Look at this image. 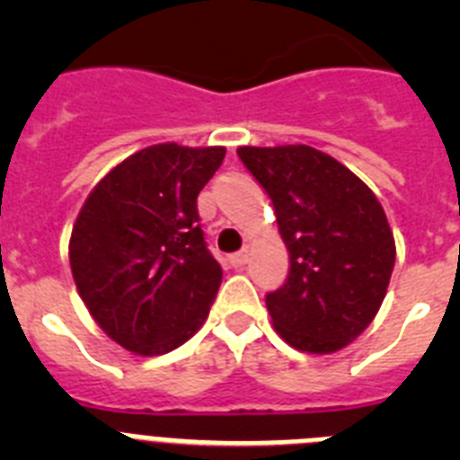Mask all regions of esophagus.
Listing matches in <instances>:
<instances>
[{
    "mask_svg": "<svg viewBox=\"0 0 460 460\" xmlns=\"http://www.w3.org/2000/svg\"><path fill=\"white\" fill-rule=\"evenodd\" d=\"M227 262H230L234 270H239V267H243L246 262H249V251H239V253H233L230 258H227Z\"/></svg>",
    "mask_w": 460,
    "mask_h": 460,
    "instance_id": "34e87169",
    "label": "esophagus"
}]
</instances>
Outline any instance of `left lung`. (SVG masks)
<instances>
[{
	"instance_id": "left-lung-1",
	"label": "left lung",
	"mask_w": 460,
	"mask_h": 460,
	"mask_svg": "<svg viewBox=\"0 0 460 460\" xmlns=\"http://www.w3.org/2000/svg\"><path fill=\"white\" fill-rule=\"evenodd\" d=\"M276 211L290 271L267 295L288 345L329 355L373 323L387 295L396 246L385 209L355 172L308 145L239 147Z\"/></svg>"
}]
</instances>
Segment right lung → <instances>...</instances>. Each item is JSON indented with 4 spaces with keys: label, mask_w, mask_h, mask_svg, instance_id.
Masks as SVG:
<instances>
[{
    "label": "right lung",
    "mask_w": 460,
    "mask_h": 460,
    "mask_svg": "<svg viewBox=\"0 0 460 460\" xmlns=\"http://www.w3.org/2000/svg\"><path fill=\"white\" fill-rule=\"evenodd\" d=\"M226 147L140 149L93 186L68 243L84 306L136 355H164L202 327L223 270L205 243L198 193Z\"/></svg>",
    "instance_id": "add662e5"
}]
</instances>
